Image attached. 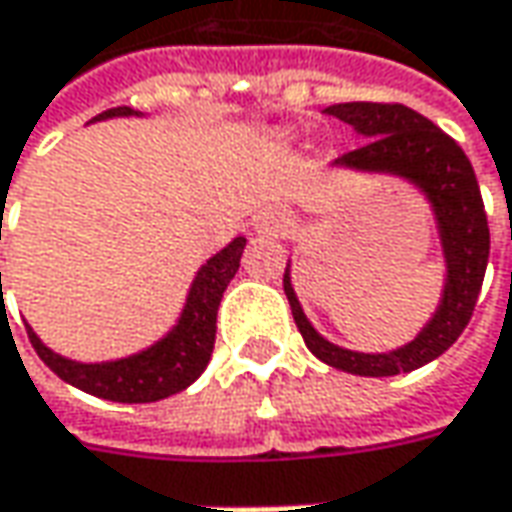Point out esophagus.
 Segmentation results:
<instances>
[{
  "label": "esophagus",
  "instance_id": "1",
  "mask_svg": "<svg viewBox=\"0 0 512 512\" xmlns=\"http://www.w3.org/2000/svg\"><path fill=\"white\" fill-rule=\"evenodd\" d=\"M256 227L262 230V233H270V236H285L287 230H290V219H287L282 210H265V213H259L256 216Z\"/></svg>",
  "mask_w": 512,
  "mask_h": 512
}]
</instances>
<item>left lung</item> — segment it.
Segmentation results:
<instances>
[{
    "mask_svg": "<svg viewBox=\"0 0 512 512\" xmlns=\"http://www.w3.org/2000/svg\"><path fill=\"white\" fill-rule=\"evenodd\" d=\"M327 116H336L362 133V148L336 159V165L356 170H387L416 182L436 210L447 259V285L442 305L430 325L410 344L393 353H353L322 339L302 313L285 270V293L293 322L299 327L307 350L336 370L356 376H396L439 359L462 336L470 322L490 256V227L484 213L482 190L464 150L436 128L422 113L399 102H344L330 105Z\"/></svg>",
    "mask_w": 512,
    "mask_h": 512,
    "instance_id": "obj_1",
    "label": "left lung"
}]
</instances>
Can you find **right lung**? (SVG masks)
Masks as SVG:
<instances>
[{
  "label": "right lung",
  "instance_id": "add662e5",
  "mask_svg": "<svg viewBox=\"0 0 512 512\" xmlns=\"http://www.w3.org/2000/svg\"><path fill=\"white\" fill-rule=\"evenodd\" d=\"M110 116H133V108H110L105 113H99L96 119H110ZM242 250H245V239L239 236L225 250H219L207 265H202V270L193 279L179 325L173 327L162 342H156L148 350L136 353V356L105 364L70 362V359H62L50 347H45L39 342V336L28 327L30 344L39 353V359L48 364L62 382L73 384V387L85 390L90 396L122 404H145L168 399V396L196 382L207 367V362H210L213 342H216V310H219L222 293L230 285V279L239 270Z\"/></svg>",
  "mask_w": 512,
  "mask_h": 512
}]
</instances>
